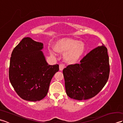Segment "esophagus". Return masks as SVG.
<instances>
[{"instance_id": "34e87169", "label": "esophagus", "mask_w": 123, "mask_h": 123, "mask_svg": "<svg viewBox=\"0 0 123 123\" xmlns=\"http://www.w3.org/2000/svg\"><path fill=\"white\" fill-rule=\"evenodd\" d=\"M65 67H66V66H65V65L63 63H61L59 65V69H60V70H61V71L63 70Z\"/></svg>"}]
</instances>
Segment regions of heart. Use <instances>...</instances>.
<instances>
[{"label": "heart", "instance_id": "heart-1", "mask_svg": "<svg viewBox=\"0 0 123 123\" xmlns=\"http://www.w3.org/2000/svg\"><path fill=\"white\" fill-rule=\"evenodd\" d=\"M83 43L78 40L72 38H64L57 41L54 45L55 51L60 53H65L64 59L68 63L72 64L76 62L82 56L85 51ZM54 54V52H51Z\"/></svg>", "mask_w": 123, "mask_h": 123}]
</instances>
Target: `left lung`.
I'll use <instances>...</instances> for the list:
<instances>
[{
	"label": "left lung",
	"mask_w": 123,
	"mask_h": 123,
	"mask_svg": "<svg viewBox=\"0 0 123 123\" xmlns=\"http://www.w3.org/2000/svg\"><path fill=\"white\" fill-rule=\"evenodd\" d=\"M109 72L107 49L103 44L83 57L80 64H70L63 69L67 95L78 100L93 97L107 82Z\"/></svg>",
	"instance_id": "left-lung-1"
}]
</instances>
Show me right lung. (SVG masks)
Masks as SVG:
<instances>
[{"label": "right lung", "instance_id": "right-lung-1", "mask_svg": "<svg viewBox=\"0 0 123 123\" xmlns=\"http://www.w3.org/2000/svg\"><path fill=\"white\" fill-rule=\"evenodd\" d=\"M43 43L25 37L13 49L9 78L14 90L25 100H41L46 96L59 64L49 65L43 52Z\"/></svg>", "mask_w": 123, "mask_h": 123}]
</instances>
